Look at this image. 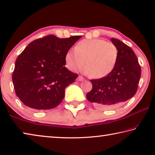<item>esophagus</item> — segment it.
Instances as JSON below:
<instances>
[{"mask_svg": "<svg viewBox=\"0 0 155 155\" xmlns=\"http://www.w3.org/2000/svg\"><path fill=\"white\" fill-rule=\"evenodd\" d=\"M77 80H78V81H80H80H83V80H84V78H83L82 76L80 75V76H78Z\"/></svg>", "mask_w": 155, "mask_h": 155, "instance_id": "obj_1", "label": "esophagus"}]
</instances>
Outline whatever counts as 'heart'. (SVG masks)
<instances>
[{
  "instance_id": "obj_1",
  "label": "heart",
  "mask_w": 155,
  "mask_h": 155,
  "mask_svg": "<svg viewBox=\"0 0 155 155\" xmlns=\"http://www.w3.org/2000/svg\"><path fill=\"white\" fill-rule=\"evenodd\" d=\"M118 51L113 43L102 39H84L78 43L74 51H68L65 60L68 68L73 71L82 69L94 78L108 75L115 68Z\"/></svg>"
}]
</instances>
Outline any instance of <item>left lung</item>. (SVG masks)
Instances as JSON below:
<instances>
[{
	"label": "left lung",
	"mask_w": 155,
	"mask_h": 155,
	"mask_svg": "<svg viewBox=\"0 0 155 155\" xmlns=\"http://www.w3.org/2000/svg\"><path fill=\"white\" fill-rule=\"evenodd\" d=\"M117 47L118 60L115 68L106 77L91 80L92 89L87 98L99 109L117 107L134 96L141 69L134 52L117 39H111Z\"/></svg>",
	"instance_id": "left-lung-1"
}]
</instances>
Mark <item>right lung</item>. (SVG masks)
I'll use <instances>...</instances> for the list:
<instances>
[{"instance_id":"1","label":"right lung","mask_w":155,"mask_h":155,"mask_svg":"<svg viewBox=\"0 0 155 155\" xmlns=\"http://www.w3.org/2000/svg\"><path fill=\"white\" fill-rule=\"evenodd\" d=\"M81 36L48 35L28 44L16 59L12 82L16 96L37 110L56 107L78 75L65 67V56Z\"/></svg>"}]
</instances>
